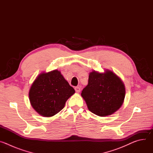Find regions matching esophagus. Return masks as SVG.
I'll list each match as a JSON object with an SVG mask.
<instances>
[{
    "label": "esophagus",
    "instance_id": "1",
    "mask_svg": "<svg viewBox=\"0 0 153 153\" xmlns=\"http://www.w3.org/2000/svg\"><path fill=\"white\" fill-rule=\"evenodd\" d=\"M75 91H76V92H77V93H80V88L79 86H76V87H75Z\"/></svg>",
    "mask_w": 153,
    "mask_h": 153
}]
</instances>
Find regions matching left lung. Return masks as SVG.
Instances as JSON below:
<instances>
[{
  "label": "left lung",
  "mask_w": 153,
  "mask_h": 153,
  "mask_svg": "<svg viewBox=\"0 0 153 153\" xmlns=\"http://www.w3.org/2000/svg\"><path fill=\"white\" fill-rule=\"evenodd\" d=\"M89 110L99 116H106L116 112L123 104L125 86L114 73H90L88 83L82 91Z\"/></svg>",
  "instance_id": "1"
}]
</instances>
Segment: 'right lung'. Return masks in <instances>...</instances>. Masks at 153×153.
<instances>
[{
    "label": "right lung",
    "mask_w": 153,
    "mask_h": 153,
    "mask_svg": "<svg viewBox=\"0 0 153 153\" xmlns=\"http://www.w3.org/2000/svg\"><path fill=\"white\" fill-rule=\"evenodd\" d=\"M74 89L57 70L42 73L30 90V103L34 110L44 117H51L64 108Z\"/></svg>",
    "instance_id": "add662e5"
}]
</instances>
